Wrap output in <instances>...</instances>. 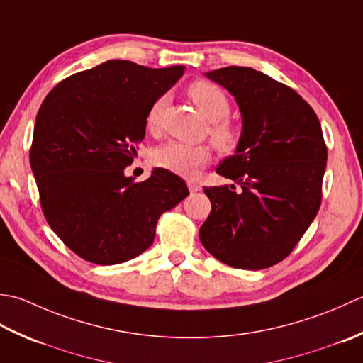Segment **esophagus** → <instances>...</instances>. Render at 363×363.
Masks as SVG:
<instances>
[{
  "label": "esophagus",
  "instance_id": "obj_1",
  "mask_svg": "<svg viewBox=\"0 0 363 363\" xmlns=\"http://www.w3.org/2000/svg\"><path fill=\"white\" fill-rule=\"evenodd\" d=\"M188 188H189L191 194H192V192H199V191H201V186H199V184L194 183V182H188Z\"/></svg>",
  "mask_w": 363,
  "mask_h": 363
}]
</instances>
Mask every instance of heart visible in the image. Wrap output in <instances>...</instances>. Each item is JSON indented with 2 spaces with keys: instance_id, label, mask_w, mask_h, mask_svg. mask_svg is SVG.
Listing matches in <instances>:
<instances>
[{
  "instance_id": "1",
  "label": "heart",
  "mask_w": 363,
  "mask_h": 363,
  "mask_svg": "<svg viewBox=\"0 0 363 363\" xmlns=\"http://www.w3.org/2000/svg\"><path fill=\"white\" fill-rule=\"evenodd\" d=\"M188 97L199 108L206 121L211 122L210 135L213 143L219 149L228 150L236 144V131L232 125L224 122L225 117L230 114V101L220 87L210 83V81L199 79L191 83L188 87ZM167 105V97L157 99L147 114V128L150 131H157L161 123V116ZM210 149L201 144H184L177 140L161 144L153 150L152 160L155 164L161 169L177 175L191 177L199 169L210 161Z\"/></svg>"
}]
</instances>
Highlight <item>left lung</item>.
Masks as SVG:
<instances>
[{"instance_id":"1","label":"left lung","mask_w":363,"mask_h":363,"mask_svg":"<svg viewBox=\"0 0 363 363\" xmlns=\"http://www.w3.org/2000/svg\"><path fill=\"white\" fill-rule=\"evenodd\" d=\"M205 77L233 95L242 128L235 155L216 167L233 184L203 189L211 213L199 236L232 268H269L320 210L328 160L320 121L291 87L258 70L232 65Z\"/></svg>"}]
</instances>
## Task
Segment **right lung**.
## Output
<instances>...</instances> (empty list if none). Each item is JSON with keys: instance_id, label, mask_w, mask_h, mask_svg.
I'll return each instance as SVG.
<instances>
[{"instance_id": "obj_1", "label": "right lung", "mask_w": 363, "mask_h": 363, "mask_svg": "<svg viewBox=\"0 0 363 363\" xmlns=\"http://www.w3.org/2000/svg\"><path fill=\"white\" fill-rule=\"evenodd\" d=\"M183 65L149 69L106 61L51 89L37 113L29 161L53 232L84 260L117 264L143 254L162 213L189 194L157 167L144 182L125 175L145 136L153 101Z\"/></svg>"}]
</instances>
